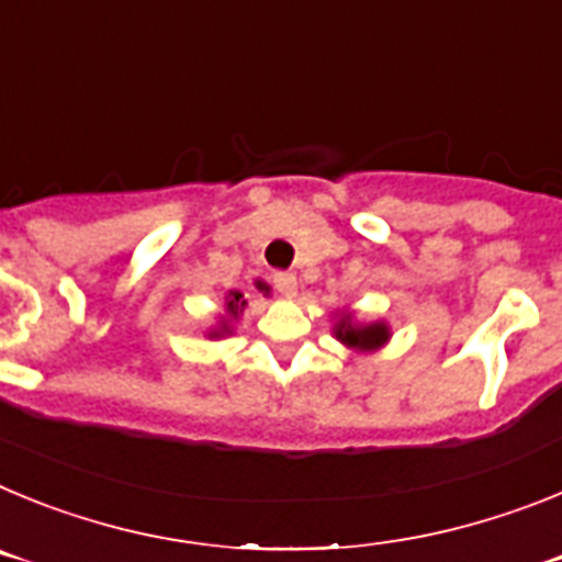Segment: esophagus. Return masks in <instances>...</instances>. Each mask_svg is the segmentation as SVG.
<instances>
[{
  "instance_id": "esophagus-1",
  "label": "esophagus",
  "mask_w": 562,
  "mask_h": 562,
  "mask_svg": "<svg viewBox=\"0 0 562 562\" xmlns=\"http://www.w3.org/2000/svg\"><path fill=\"white\" fill-rule=\"evenodd\" d=\"M272 286L284 297H295L297 295V278L292 272H276L272 276Z\"/></svg>"
}]
</instances>
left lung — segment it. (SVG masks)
Masks as SVG:
<instances>
[{
	"mask_svg": "<svg viewBox=\"0 0 562 562\" xmlns=\"http://www.w3.org/2000/svg\"><path fill=\"white\" fill-rule=\"evenodd\" d=\"M335 337L342 346H349L355 351H376L380 346L389 342L391 329L382 321H376V324H357L351 312H340L335 324Z\"/></svg>",
	"mask_w": 562,
	"mask_h": 562,
	"instance_id": "8db88e82",
	"label": "left lung"
}]
</instances>
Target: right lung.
Segmentation results:
<instances>
[{"label":"right lung","instance_id":"right-lung-1","mask_svg":"<svg viewBox=\"0 0 562 562\" xmlns=\"http://www.w3.org/2000/svg\"><path fill=\"white\" fill-rule=\"evenodd\" d=\"M256 286H258V290H267V284H261V281H258ZM245 306H247L245 295H241V292H231V295L225 297V312H227V315L222 317L220 326H216V329H213V331H207V335H211V337L231 335V321H236V317L241 315V312H245Z\"/></svg>","mask_w":562,"mask_h":562}]
</instances>
